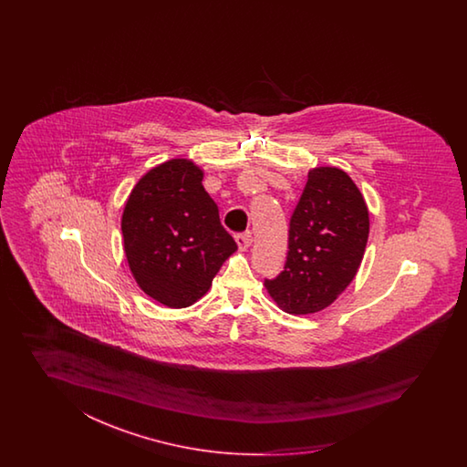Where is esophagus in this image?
Returning <instances> with one entry per match:
<instances>
[{"instance_id": "34e87169", "label": "esophagus", "mask_w": 467, "mask_h": 467, "mask_svg": "<svg viewBox=\"0 0 467 467\" xmlns=\"http://www.w3.org/2000/svg\"><path fill=\"white\" fill-rule=\"evenodd\" d=\"M235 242H237L238 250H247L250 245H252V234L250 232H245V234H238L237 237H235Z\"/></svg>"}]
</instances>
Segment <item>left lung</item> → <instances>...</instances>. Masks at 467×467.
Segmentation results:
<instances>
[{"label":"left lung","mask_w":467,"mask_h":467,"mask_svg":"<svg viewBox=\"0 0 467 467\" xmlns=\"http://www.w3.org/2000/svg\"><path fill=\"white\" fill-rule=\"evenodd\" d=\"M368 238V209L354 180L316 167L290 219L285 267L264 285L292 316L316 314L337 300L358 274Z\"/></svg>","instance_id":"8db88e82"}]
</instances>
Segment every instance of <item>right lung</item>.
Wrapping results in <instances>:
<instances>
[{
    "mask_svg": "<svg viewBox=\"0 0 467 467\" xmlns=\"http://www.w3.org/2000/svg\"><path fill=\"white\" fill-rule=\"evenodd\" d=\"M203 170L171 159L149 170L121 215L123 248L139 287L170 308L193 306L237 244L202 185Z\"/></svg>",
    "mask_w": 467,
    "mask_h": 467,
    "instance_id": "add662e5",
    "label": "right lung"
}]
</instances>
